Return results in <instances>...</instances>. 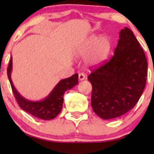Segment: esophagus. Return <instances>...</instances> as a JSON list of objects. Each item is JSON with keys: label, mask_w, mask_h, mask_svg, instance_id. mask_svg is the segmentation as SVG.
<instances>
[{"label": "esophagus", "mask_w": 154, "mask_h": 154, "mask_svg": "<svg viewBox=\"0 0 154 154\" xmlns=\"http://www.w3.org/2000/svg\"><path fill=\"white\" fill-rule=\"evenodd\" d=\"M85 79V75L84 73H79V79L80 81L84 80Z\"/></svg>", "instance_id": "34e87169"}]
</instances>
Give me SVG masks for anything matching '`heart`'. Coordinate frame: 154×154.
<instances>
[{"mask_svg":"<svg viewBox=\"0 0 154 154\" xmlns=\"http://www.w3.org/2000/svg\"><path fill=\"white\" fill-rule=\"evenodd\" d=\"M111 49V41L107 36L93 35L76 51L79 57L88 56L86 63L89 66H99L106 59Z\"/></svg>","mask_w":154,"mask_h":154,"instance_id":"1","label":"heart"}]
</instances>
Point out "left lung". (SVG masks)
Returning a JSON list of instances; mask_svg holds the SVG:
<instances>
[{
    "label": "left lung",
    "instance_id": "8db88e82",
    "mask_svg": "<svg viewBox=\"0 0 154 154\" xmlns=\"http://www.w3.org/2000/svg\"><path fill=\"white\" fill-rule=\"evenodd\" d=\"M148 63L133 32H119L114 56L88 76L93 86L91 106L103 119L119 117L136 105L146 86Z\"/></svg>",
    "mask_w": 154,
    "mask_h": 154
}]
</instances>
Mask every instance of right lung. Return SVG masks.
Returning <instances> with one entry per match:
<instances>
[{
    "instance_id": "add662e5",
    "label": "right lung",
    "mask_w": 154,
    "mask_h": 154,
    "mask_svg": "<svg viewBox=\"0 0 154 154\" xmlns=\"http://www.w3.org/2000/svg\"><path fill=\"white\" fill-rule=\"evenodd\" d=\"M13 69L12 56L7 69L8 78L11 86L12 91L17 103L24 111L35 117L44 120H51L56 117L61 111L63 103V94L67 90L72 89L78 84V74L60 80L51 91V93L40 100H28L23 97L17 91L11 79V72Z\"/></svg>"
}]
</instances>
